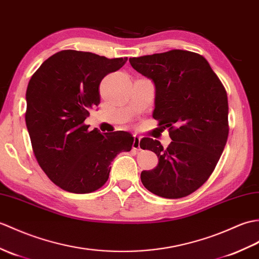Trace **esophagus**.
<instances>
[{
	"mask_svg": "<svg viewBox=\"0 0 259 259\" xmlns=\"http://www.w3.org/2000/svg\"><path fill=\"white\" fill-rule=\"evenodd\" d=\"M132 149L136 150V151H139V150H140V137L134 136V143H132Z\"/></svg>",
	"mask_w": 259,
	"mask_h": 259,
	"instance_id": "esophagus-1",
	"label": "esophagus"
}]
</instances>
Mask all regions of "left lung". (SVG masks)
Listing matches in <instances>:
<instances>
[{"instance_id":"1","label":"left lung","mask_w":259,"mask_h":259,"mask_svg":"<svg viewBox=\"0 0 259 259\" xmlns=\"http://www.w3.org/2000/svg\"><path fill=\"white\" fill-rule=\"evenodd\" d=\"M138 73L155 85L153 118L169 129L164 149L158 140L143 138L140 148L159 158L157 167L141 172L151 193L181 198L193 193L211 177L227 141L226 90L200 54L172 50L129 59Z\"/></svg>"}]
</instances>
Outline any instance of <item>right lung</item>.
<instances>
[{"label":"right lung","instance_id":"obj_1","mask_svg":"<svg viewBox=\"0 0 259 259\" xmlns=\"http://www.w3.org/2000/svg\"><path fill=\"white\" fill-rule=\"evenodd\" d=\"M127 61L65 50L47 58L28 82L25 121L35 158L65 191H97L109 178L111 161L132 148L129 132L101 135L85 123L89 110L100 102L101 80Z\"/></svg>","mask_w":259,"mask_h":259}]
</instances>
